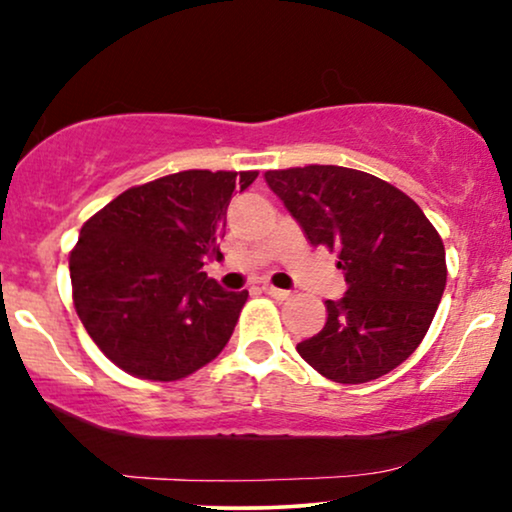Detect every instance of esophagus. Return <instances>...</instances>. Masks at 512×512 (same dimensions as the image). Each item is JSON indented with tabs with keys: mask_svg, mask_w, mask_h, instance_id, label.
<instances>
[{
	"mask_svg": "<svg viewBox=\"0 0 512 512\" xmlns=\"http://www.w3.org/2000/svg\"><path fill=\"white\" fill-rule=\"evenodd\" d=\"M262 290H264V293H267L269 297H274V300H288V297H290L288 290L276 288V286H269V283H264Z\"/></svg>",
	"mask_w": 512,
	"mask_h": 512,
	"instance_id": "esophagus-1",
	"label": "esophagus"
}]
</instances>
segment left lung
<instances>
[{
  "label": "left lung",
  "mask_w": 512,
  "mask_h": 512,
  "mask_svg": "<svg viewBox=\"0 0 512 512\" xmlns=\"http://www.w3.org/2000/svg\"><path fill=\"white\" fill-rule=\"evenodd\" d=\"M312 245L338 250L347 290L326 326L297 345L328 380L359 385L416 352L446 286L444 243L413 200L373 174L338 165L264 172Z\"/></svg>",
  "instance_id": "8db88e82"
}]
</instances>
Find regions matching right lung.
Returning a JSON list of instances; mask_svg holds the SVG:
<instances>
[{
	"instance_id": "obj_1",
	"label": "right lung",
	"mask_w": 512,
	"mask_h": 512,
	"mask_svg": "<svg viewBox=\"0 0 512 512\" xmlns=\"http://www.w3.org/2000/svg\"><path fill=\"white\" fill-rule=\"evenodd\" d=\"M257 172L186 170L132 186L87 219L70 252L73 302L103 354L129 375L170 383L217 357L248 290H224L226 208Z\"/></svg>"
}]
</instances>
